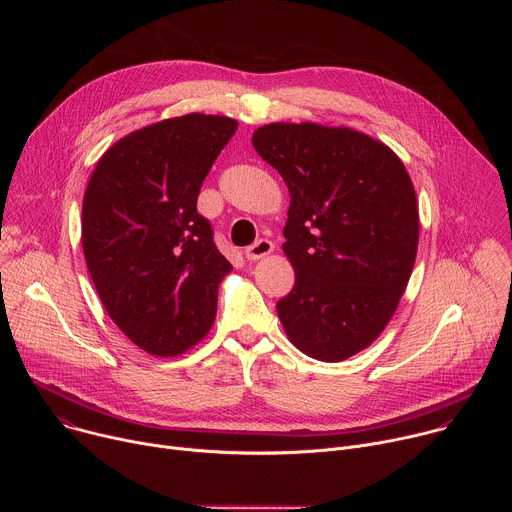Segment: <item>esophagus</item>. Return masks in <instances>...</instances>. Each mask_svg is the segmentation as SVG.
Masks as SVG:
<instances>
[{"mask_svg": "<svg viewBox=\"0 0 512 512\" xmlns=\"http://www.w3.org/2000/svg\"><path fill=\"white\" fill-rule=\"evenodd\" d=\"M271 251H273V243L269 239H259L251 247L245 249V257L249 261H257V259H263V257L271 255Z\"/></svg>", "mask_w": 512, "mask_h": 512, "instance_id": "esophagus-1", "label": "esophagus"}]
</instances>
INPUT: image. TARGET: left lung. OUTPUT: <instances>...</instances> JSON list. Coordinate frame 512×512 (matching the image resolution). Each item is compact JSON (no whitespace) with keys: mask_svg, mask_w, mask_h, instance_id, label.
<instances>
[{"mask_svg":"<svg viewBox=\"0 0 512 512\" xmlns=\"http://www.w3.org/2000/svg\"><path fill=\"white\" fill-rule=\"evenodd\" d=\"M253 148L289 190L283 253L296 283L277 302L287 338L340 362L371 346L413 271L419 210L399 156L350 127L269 123Z\"/></svg>","mask_w":512,"mask_h":512,"instance_id":"obj_1","label":"left lung"}]
</instances>
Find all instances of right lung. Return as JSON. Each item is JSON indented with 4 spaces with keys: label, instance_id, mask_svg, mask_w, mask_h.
Here are the masks:
<instances>
[{
    "label": "right lung",
    "instance_id": "1",
    "mask_svg": "<svg viewBox=\"0 0 512 512\" xmlns=\"http://www.w3.org/2000/svg\"><path fill=\"white\" fill-rule=\"evenodd\" d=\"M237 125L202 113L158 121L113 143L91 174L85 261L111 320L150 354L178 356L214 322L218 283L233 265L196 200Z\"/></svg>",
    "mask_w": 512,
    "mask_h": 512
}]
</instances>
